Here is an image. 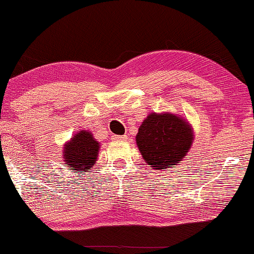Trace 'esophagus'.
I'll return each instance as SVG.
<instances>
[{"mask_svg":"<svg viewBox=\"0 0 254 254\" xmlns=\"http://www.w3.org/2000/svg\"><path fill=\"white\" fill-rule=\"evenodd\" d=\"M113 140H126L127 139V135H113L112 136Z\"/></svg>","mask_w":254,"mask_h":254,"instance_id":"34e87169","label":"esophagus"}]
</instances>
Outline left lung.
Masks as SVG:
<instances>
[{"label": "left lung", "instance_id": "obj_1", "mask_svg": "<svg viewBox=\"0 0 254 254\" xmlns=\"http://www.w3.org/2000/svg\"><path fill=\"white\" fill-rule=\"evenodd\" d=\"M189 124L173 114L151 113L143 121L136 135V143L148 166L167 169L176 166L191 146Z\"/></svg>", "mask_w": 254, "mask_h": 254}]
</instances>
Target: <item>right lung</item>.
<instances>
[{
  "label": "right lung",
  "instance_id": "obj_1",
  "mask_svg": "<svg viewBox=\"0 0 254 254\" xmlns=\"http://www.w3.org/2000/svg\"><path fill=\"white\" fill-rule=\"evenodd\" d=\"M99 143L93 139L90 131L81 130L71 139L64 149L65 164L75 173H86L95 163L98 157Z\"/></svg>",
  "mask_w": 254,
  "mask_h": 254
}]
</instances>
